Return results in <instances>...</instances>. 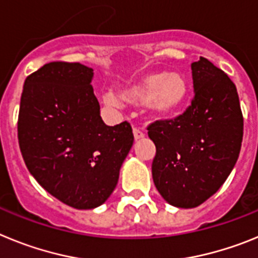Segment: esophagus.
<instances>
[{
    "label": "esophagus",
    "mask_w": 258,
    "mask_h": 258,
    "mask_svg": "<svg viewBox=\"0 0 258 258\" xmlns=\"http://www.w3.org/2000/svg\"><path fill=\"white\" fill-rule=\"evenodd\" d=\"M133 134H134V140L136 141L142 140L143 137H145V133H143L141 129H138V127H133Z\"/></svg>",
    "instance_id": "34e87169"
}]
</instances>
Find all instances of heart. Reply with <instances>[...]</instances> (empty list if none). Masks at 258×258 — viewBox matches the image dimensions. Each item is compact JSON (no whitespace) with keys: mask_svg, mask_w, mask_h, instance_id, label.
Returning a JSON list of instances; mask_svg holds the SVG:
<instances>
[{"mask_svg":"<svg viewBox=\"0 0 258 258\" xmlns=\"http://www.w3.org/2000/svg\"><path fill=\"white\" fill-rule=\"evenodd\" d=\"M191 88L187 77L178 72H151L133 88L124 90L121 98L133 104H147L155 117H170L183 109L190 98ZM102 101L116 107L118 99L113 93H104Z\"/></svg>","mask_w":258,"mask_h":258,"instance_id":"1","label":"heart"}]
</instances>
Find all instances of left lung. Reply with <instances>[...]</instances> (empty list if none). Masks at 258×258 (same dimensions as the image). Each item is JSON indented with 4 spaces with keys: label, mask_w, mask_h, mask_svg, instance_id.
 Returning <instances> with one entry per match:
<instances>
[{
    "label": "left lung",
    "mask_w": 258,
    "mask_h": 258,
    "mask_svg": "<svg viewBox=\"0 0 258 258\" xmlns=\"http://www.w3.org/2000/svg\"><path fill=\"white\" fill-rule=\"evenodd\" d=\"M191 71V106L147 127L156 146L154 183L164 200L178 208H195L217 192L238 160L243 140L235 84L203 56Z\"/></svg>",
    "instance_id": "obj_1"
}]
</instances>
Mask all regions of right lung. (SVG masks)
<instances>
[{
	"label": "right lung",
	"instance_id": "right-lung-1",
	"mask_svg": "<svg viewBox=\"0 0 258 258\" xmlns=\"http://www.w3.org/2000/svg\"><path fill=\"white\" fill-rule=\"evenodd\" d=\"M93 68L51 61L24 81L18 140L29 173L76 209L102 206L133 146L129 122L108 126L92 86Z\"/></svg>",
	"mask_w": 258,
	"mask_h": 258
}]
</instances>
